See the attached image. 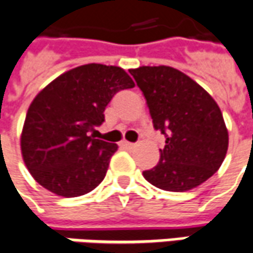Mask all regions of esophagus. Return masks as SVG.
<instances>
[{
    "instance_id": "1",
    "label": "esophagus",
    "mask_w": 253,
    "mask_h": 253,
    "mask_svg": "<svg viewBox=\"0 0 253 253\" xmlns=\"http://www.w3.org/2000/svg\"><path fill=\"white\" fill-rule=\"evenodd\" d=\"M122 144H123V147H126L127 149H131L135 147V144H133V142H128V141H123Z\"/></svg>"
}]
</instances>
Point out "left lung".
Wrapping results in <instances>:
<instances>
[{
  "mask_svg": "<svg viewBox=\"0 0 253 253\" xmlns=\"http://www.w3.org/2000/svg\"><path fill=\"white\" fill-rule=\"evenodd\" d=\"M130 75L147 99L154 128L166 145L155 168L142 171L161 190L188 191L212 177L224 161L228 133L220 108L192 79L169 66H142Z\"/></svg>",
  "mask_w": 253,
  "mask_h": 253,
  "instance_id": "left-lung-1",
  "label": "left lung"
}]
</instances>
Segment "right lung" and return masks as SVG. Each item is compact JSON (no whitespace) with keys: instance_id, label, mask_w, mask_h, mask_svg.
Segmentation results:
<instances>
[{"instance_id":"add662e5","label":"right lung","mask_w":253,"mask_h":253,"mask_svg":"<svg viewBox=\"0 0 253 253\" xmlns=\"http://www.w3.org/2000/svg\"><path fill=\"white\" fill-rule=\"evenodd\" d=\"M134 82L118 66L99 63L72 69L41 91L26 115L22 155L34 180L56 195L92 191L102 180L118 145L94 138L105 108Z\"/></svg>"}]
</instances>
